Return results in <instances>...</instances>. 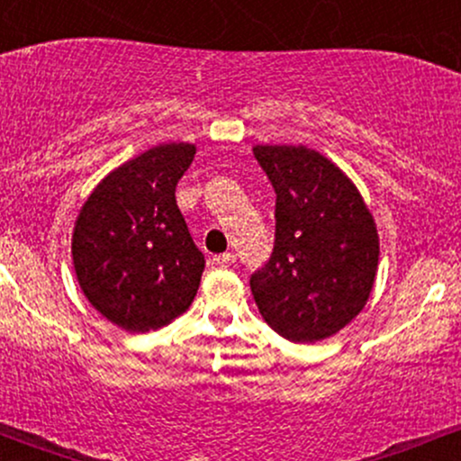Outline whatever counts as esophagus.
<instances>
[{
	"instance_id": "obj_1",
	"label": "esophagus",
	"mask_w": 461,
	"mask_h": 461,
	"mask_svg": "<svg viewBox=\"0 0 461 461\" xmlns=\"http://www.w3.org/2000/svg\"><path fill=\"white\" fill-rule=\"evenodd\" d=\"M236 262L234 253H221V256H214L216 267H231Z\"/></svg>"
}]
</instances>
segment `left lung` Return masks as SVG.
<instances>
[{
  "instance_id": "obj_1",
  "label": "left lung",
  "mask_w": 461,
  "mask_h": 461,
  "mask_svg": "<svg viewBox=\"0 0 461 461\" xmlns=\"http://www.w3.org/2000/svg\"><path fill=\"white\" fill-rule=\"evenodd\" d=\"M271 179L275 249L251 277L264 322L293 342H319L347 327L373 293L379 234L353 179L305 145H256Z\"/></svg>"
}]
</instances>
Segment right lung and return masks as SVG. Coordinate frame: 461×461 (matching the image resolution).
Masks as SVG:
<instances>
[{"instance_id":"obj_1","label":"right lung","mask_w":461,"mask_h":461,"mask_svg":"<svg viewBox=\"0 0 461 461\" xmlns=\"http://www.w3.org/2000/svg\"><path fill=\"white\" fill-rule=\"evenodd\" d=\"M194 153L193 142L142 151L110 171L77 212L71 256L79 288L130 333L168 325L197 294L205 260L176 201Z\"/></svg>"}]
</instances>
